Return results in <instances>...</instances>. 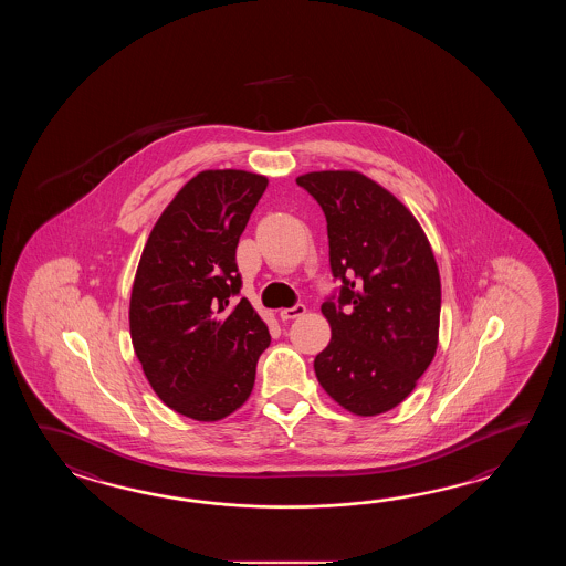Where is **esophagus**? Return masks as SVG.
<instances>
[{"label": "esophagus", "mask_w": 566, "mask_h": 566, "mask_svg": "<svg viewBox=\"0 0 566 566\" xmlns=\"http://www.w3.org/2000/svg\"><path fill=\"white\" fill-rule=\"evenodd\" d=\"M305 305L303 303H297V305H293V307H285V310H281L279 312V317L281 319H297L301 315H305Z\"/></svg>", "instance_id": "34e87169"}]
</instances>
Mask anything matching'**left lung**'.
Instances as JSON below:
<instances>
[{
    "mask_svg": "<svg viewBox=\"0 0 566 566\" xmlns=\"http://www.w3.org/2000/svg\"><path fill=\"white\" fill-rule=\"evenodd\" d=\"M327 220L337 303L322 305L332 339L313 361L339 407L376 417L415 390L439 344L441 279L431 242L395 193L360 171L297 178Z\"/></svg>",
    "mask_w": 566,
    "mask_h": 566,
    "instance_id": "1",
    "label": "left lung"
}]
</instances>
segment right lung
<instances>
[{
    "label": "right lung",
    "instance_id": "add662e5",
    "mask_svg": "<svg viewBox=\"0 0 566 566\" xmlns=\"http://www.w3.org/2000/svg\"><path fill=\"white\" fill-rule=\"evenodd\" d=\"M261 174L206 169L157 218L129 301L133 349L169 409L214 422L251 397L266 324L241 291L237 247L265 192Z\"/></svg>",
    "mask_w": 566,
    "mask_h": 566
}]
</instances>
